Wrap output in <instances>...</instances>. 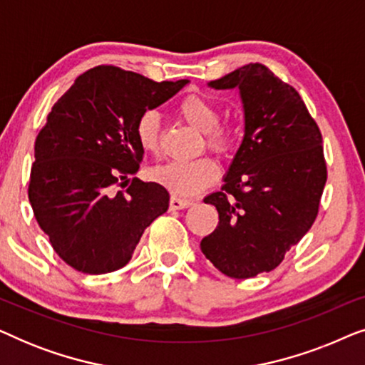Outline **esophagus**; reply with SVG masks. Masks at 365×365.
Wrapping results in <instances>:
<instances>
[{
  "label": "esophagus",
  "instance_id": "obj_1",
  "mask_svg": "<svg viewBox=\"0 0 365 365\" xmlns=\"http://www.w3.org/2000/svg\"><path fill=\"white\" fill-rule=\"evenodd\" d=\"M192 204L191 199H181L178 196H173L171 201H169V206H171V209H186Z\"/></svg>",
  "mask_w": 365,
  "mask_h": 365
}]
</instances>
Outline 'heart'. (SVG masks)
<instances>
[{
    "label": "heart",
    "mask_w": 365,
    "mask_h": 365,
    "mask_svg": "<svg viewBox=\"0 0 365 365\" xmlns=\"http://www.w3.org/2000/svg\"><path fill=\"white\" fill-rule=\"evenodd\" d=\"M181 118L194 129L204 133L207 148L216 154L229 149V136L217 128L219 113L207 99L187 96L178 108ZM136 139L143 151L156 154L161 144V119L156 111H144L136 121ZM154 181L176 196H194L211 186L217 178V166L209 158L194 161H171L153 171Z\"/></svg>",
    "instance_id": "obj_1"
}]
</instances>
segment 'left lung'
Returning <instances> with one entry per match:
<instances>
[{
	"label": "left lung",
	"mask_w": 365,
	"mask_h": 365,
	"mask_svg": "<svg viewBox=\"0 0 365 365\" xmlns=\"http://www.w3.org/2000/svg\"><path fill=\"white\" fill-rule=\"evenodd\" d=\"M207 86L237 89L244 136L221 191L204 197L219 224L201 251L226 276L254 277L276 269L316 221L327 179L322 136L296 89L261 63Z\"/></svg>",
	"instance_id": "1"
}]
</instances>
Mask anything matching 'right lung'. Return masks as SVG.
Segmentation results:
<instances>
[{
    "label": "right lung",
    "instance_id": "right-lung-1",
    "mask_svg": "<svg viewBox=\"0 0 365 365\" xmlns=\"http://www.w3.org/2000/svg\"><path fill=\"white\" fill-rule=\"evenodd\" d=\"M189 81L156 83L114 66L83 73L51 108L34 143L28 196L59 257L84 274L118 271L131 261L144 229L169 207L158 182L133 178L144 151L136 121Z\"/></svg>",
    "mask_w": 365,
    "mask_h": 365
}]
</instances>
